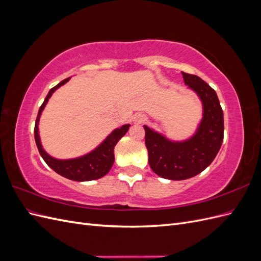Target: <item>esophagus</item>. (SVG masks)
I'll use <instances>...</instances> for the list:
<instances>
[{
	"mask_svg": "<svg viewBox=\"0 0 261 261\" xmlns=\"http://www.w3.org/2000/svg\"><path fill=\"white\" fill-rule=\"evenodd\" d=\"M134 121H135L136 123H144L147 121V117L143 114H137L135 115V118H134Z\"/></svg>",
	"mask_w": 261,
	"mask_h": 261,
	"instance_id": "34e87169",
	"label": "esophagus"
}]
</instances>
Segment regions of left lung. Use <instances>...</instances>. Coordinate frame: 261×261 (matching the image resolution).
I'll return each instance as SVG.
<instances>
[{"label":"left lung","mask_w":261,"mask_h":261,"mask_svg":"<svg viewBox=\"0 0 261 261\" xmlns=\"http://www.w3.org/2000/svg\"><path fill=\"white\" fill-rule=\"evenodd\" d=\"M181 75L203 105V118L196 135L184 143H172L144 125L150 168L173 180L191 178L209 167L222 145L224 133L223 111L216 91L198 76L184 72Z\"/></svg>","instance_id":"1"}]
</instances>
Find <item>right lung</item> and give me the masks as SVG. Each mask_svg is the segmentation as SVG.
I'll use <instances>...</instances> for the list:
<instances>
[{"mask_svg":"<svg viewBox=\"0 0 261 261\" xmlns=\"http://www.w3.org/2000/svg\"><path fill=\"white\" fill-rule=\"evenodd\" d=\"M68 81H69V77L64 81H62L55 87H53V88L49 91L48 96L45 97L40 109H39V112L36 118V125H35L36 144H37L39 152H40L45 163L48 164L53 171L57 172L58 174L64 176L68 179L77 180V181L97 179L105 176L107 173L111 170L112 165L114 163V147L118 143V140H120L126 133H127L129 128V124L123 125L122 127L112 132L111 135H109V137L96 150H93L92 152L86 154L82 158H77V159H72V160H57L54 159V158L50 156L41 147L40 138H39V133H38V122H39V118H40L42 110L45 107L49 98L52 96V93L57 90L59 87L66 84Z\"/></svg>","mask_w":261,"mask_h":261,"instance_id":"1","label":"right lung"}]
</instances>
